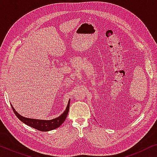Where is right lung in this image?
Masks as SVG:
<instances>
[{"instance_id":"right-lung-1","label":"right lung","mask_w":157,"mask_h":157,"mask_svg":"<svg viewBox=\"0 0 157 157\" xmlns=\"http://www.w3.org/2000/svg\"><path fill=\"white\" fill-rule=\"evenodd\" d=\"M70 106V101L68 103L67 107L64 112L60 116V117L56 118L52 120H39V119H29V118L23 117L21 116L17 111L15 110L13 107L11 105L12 109L17 117L21 120V121L26 124V125L31 126V127L36 128L40 132H48L53 129H55L58 127H59L61 125L62 123L65 121L66 117H67L68 110H69Z\"/></svg>"}]
</instances>
